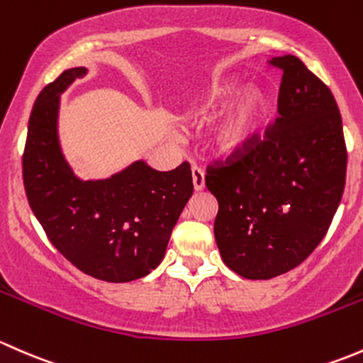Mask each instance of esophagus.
<instances>
[{"mask_svg": "<svg viewBox=\"0 0 363 363\" xmlns=\"http://www.w3.org/2000/svg\"><path fill=\"white\" fill-rule=\"evenodd\" d=\"M192 183H194V189H196L197 192H201V190L206 186V182H204V171L201 169V167L197 166L192 167Z\"/></svg>", "mask_w": 363, "mask_h": 363, "instance_id": "1", "label": "esophagus"}]
</instances>
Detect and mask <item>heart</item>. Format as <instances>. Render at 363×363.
<instances>
[{"label":"heart","instance_id":"obj_1","mask_svg":"<svg viewBox=\"0 0 363 363\" xmlns=\"http://www.w3.org/2000/svg\"><path fill=\"white\" fill-rule=\"evenodd\" d=\"M238 91L236 80H223L190 106L192 118H206L218 113L229 104ZM269 111V99L260 89L252 87L241 94L234 106L223 115L211 133V147L216 154L234 157L245 152L255 140Z\"/></svg>","mask_w":363,"mask_h":363}]
</instances>
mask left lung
Segmentation results:
<instances>
[{"label": "left lung", "instance_id": "1", "mask_svg": "<svg viewBox=\"0 0 363 363\" xmlns=\"http://www.w3.org/2000/svg\"><path fill=\"white\" fill-rule=\"evenodd\" d=\"M271 65L283 69L279 117L245 152L206 169L218 201L216 246L246 279H271L304 262L327 234L346 183L348 154L330 89L295 55Z\"/></svg>", "mask_w": 363, "mask_h": 363}]
</instances>
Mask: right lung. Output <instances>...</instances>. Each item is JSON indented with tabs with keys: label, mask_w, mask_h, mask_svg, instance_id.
<instances>
[{
	"label": "right lung",
	"mask_w": 363,
	"mask_h": 363,
	"mask_svg": "<svg viewBox=\"0 0 363 363\" xmlns=\"http://www.w3.org/2000/svg\"><path fill=\"white\" fill-rule=\"evenodd\" d=\"M87 68L62 71L38 94L28 125L22 178L29 206L59 253L92 278L127 283L164 259L194 192L189 162L157 171L136 160L106 180H80L57 136L61 94Z\"/></svg>",
	"instance_id": "1"
}]
</instances>
